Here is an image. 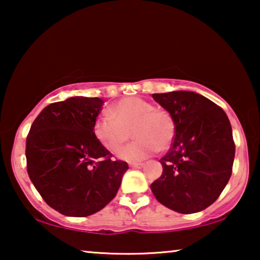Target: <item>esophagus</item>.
<instances>
[{
    "label": "esophagus",
    "instance_id": "1",
    "mask_svg": "<svg viewBox=\"0 0 260 260\" xmlns=\"http://www.w3.org/2000/svg\"><path fill=\"white\" fill-rule=\"evenodd\" d=\"M131 168H141L143 167V163H130Z\"/></svg>",
    "mask_w": 260,
    "mask_h": 260
}]
</instances>
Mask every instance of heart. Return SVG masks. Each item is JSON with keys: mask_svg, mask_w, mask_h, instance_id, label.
<instances>
[{"mask_svg": "<svg viewBox=\"0 0 260 260\" xmlns=\"http://www.w3.org/2000/svg\"><path fill=\"white\" fill-rule=\"evenodd\" d=\"M137 141L121 148L129 138V131ZM93 135L101 145L110 152H118L125 161H141L152 152L165 151L172 145L176 135V123L168 111L140 97L120 99L94 120Z\"/></svg>", "mask_w": 260, "mask_h": 260, "instance_id": "1", "label": "heart"}]
</instances>
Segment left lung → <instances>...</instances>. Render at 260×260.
<instances>
[{
	"label": "left lung",
	"instance_id": "8db88e82",
	"mask_svg": "<svg viewBox=\"0 0 260 260\" xmlns=\"http://www.w3.org/2000/svg\"><path fill=\"white\" fill-rule=\"evenodd\" d=\"M152 98L173 116L176 135L159 159L162 175L151 183L158 202L173 211H204L220 197L236 154L232 127L223 110L189 91L154 93Z\"/></svg>",
	"mask_w": 260,
	"mask_h": 260
}]
</instances>
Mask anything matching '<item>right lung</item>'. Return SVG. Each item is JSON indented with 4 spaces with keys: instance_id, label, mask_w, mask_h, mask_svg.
Segmentation results:
<instances>
[{
    "instance_id": "right-lung-1",
    "label": "right lung",
    "mask_w": 260,
    "mask_h": 260,
    "mask_svg": "<svg viewBox=\"0 0 260 260\" xmlns=\"http://www.w3.org/2000/svg\"><path fill=\"white\" fill-rule=\"evenodd\" d=\"M104 102L72 97L52 103L31 124L26 143L27 172L46 204L67 216H88L119 189L127 163L93 135Z\"/></svg>"
}]
</instances>
